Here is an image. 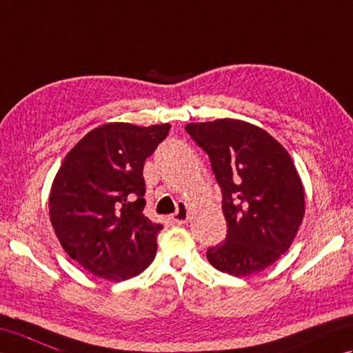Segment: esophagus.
I'll return each instance as SVG.
<instances>
[{"label": "esophagus", "instance_id": "1", "mask_svg": "<svg viewBox=\"0 0 353 353\" xmlns=\"http://www.w3.org/2000/svg\"><path fill=\"white\" fill-rule=\"evenodd\" d=\"M172 221L178 225H183L189 221V207H187V203H184V202L179 203L176 213L172 216Z\"/></svg>", "mask_w": 353, "mask_h": 353}]
</instances>
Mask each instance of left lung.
Segmentation results:
<instances>
[{"label":"left lung","instance_id":"1","mask_svg":"<svg viewBox=\"0 0 353 353\" xmlns=\"http://www.w3.org/2000/svg\"><path fill=\"white\" fill-rule=\"evenodd\" d=\"M185 130L210 157L228 225V236L207 250V260L232 276L269 268L292 246L305 214L292 157L268 131L240 119L192 122Z\"/></svg>","mask_w":353,"mask_h":353}]
</instances>
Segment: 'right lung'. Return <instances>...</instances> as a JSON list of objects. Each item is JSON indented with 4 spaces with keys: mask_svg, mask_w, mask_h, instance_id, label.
I'll list each match as a JSON object with an SVG mask.
<instances>
[{
    "mask_svg": "<svg viewBox=\"0 0 353 353\" xmlns=\"http://www.w3.org/2000/svg\"><path fill=\"white\" fill-rule=\"evenodd\" d=\"M170 123L110 122L68 152L51 185L50 221L65 252L113 283L142 273L157 254L161 223L143 214V166Z\"/></svg>",
    "mask_w": 353,
    "mask_h": 353,
    "instance_id": "1",
    "label": "right lung"
}]
</instances>
